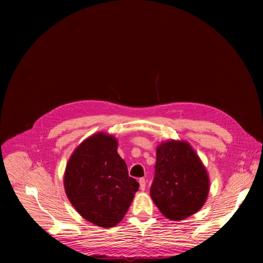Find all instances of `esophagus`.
I'll return each instance as SVG.
<instances>
[{
	"instance_id": "34e87169",
	"label": "esophagus",
	"mask_w": 263,
	"mask_h": 263,
	"mask_svg": "<svg viewBox=\"0 0 263 263\" xmlns=\"http://www.w3.org/2000/svg\"><path fill=\"white\" fill-rule=\"evenodd\" d=\"M139 184H140L141 191H144V190H146V180H144V178H140V180H139Z\"/></svg>"
}]
</instances>
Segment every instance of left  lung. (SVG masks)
I'll use <instances>...</instances> for the list:
<instances>
[{
  "label": "left lung",
  "instance_id": "8db88e82",
  "mask_svg": "<svg viewBox=\"0 0 263 263\" xmlns=\"http://www.w3.org/2000/svg\"><path fill=\"white\" fill-rule=\"evenodd\" d=\"M209 189L208 172L191 144L183 140L158 144L150 197L166 218L183 220L198 212Z\"/></svg>",
  "mask_w": 263,
  "mask_h": 263
}]
</instances>
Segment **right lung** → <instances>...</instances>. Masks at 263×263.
<instances>
[{"label": "right lung", "instance_id": "1", "mask_svg": "<svg viewBox=\"0 0 263 263\" xmlns=\"http://www.w3.org/2000/svg\"><path fill=\"white\" fill-rule=\"evenodd\" d=\"M116 138L104 132L82 141L66 164L64 189L71 204L91 224L108 228L123 219L139 183L117 154Z\"/></svg>", "mask_w": 263, "mask_h": 263}]
</instances>
